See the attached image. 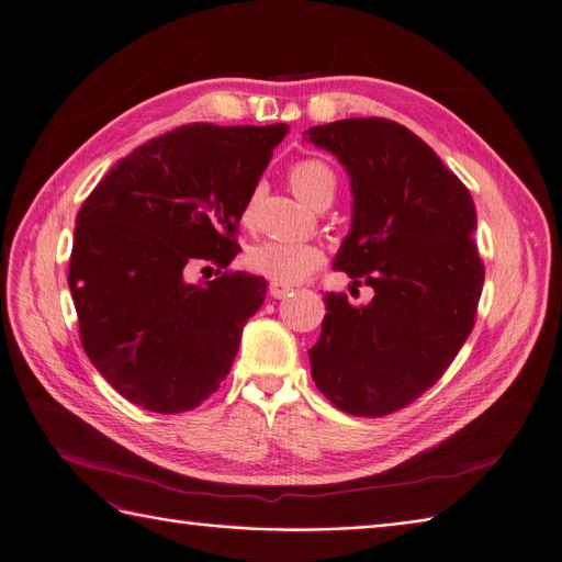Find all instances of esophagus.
Returning a JSON list of instances; mask_svg holds the SVG:
<instances>
[{"instance_id":"34e87169","label":"esophagus","mask_w":562,"mask_h":562,"mask_svg":"<svg viewBox=\"0 0 562 562\" xmlns=\"http://www.w3.org/2000/svg\"><path fill=\"white\" fill-rule=\"evenodd\" d=\"M268 292H270V296H273V299H286L289 294L294 292V289L289 286V284H282V282H270Z\"/></svg>"}]
</instances>
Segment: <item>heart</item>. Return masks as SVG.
Returning a JSON list of instances; mask_svg holds the SVG:
<instances>
[{"mask_svg":"<svg viewBox=\"0 0 562 562\" xmlns=\"http://www.w3.org/2000/svg\"><path fill=\"white\" fill-rule=\"evenodd\" d=\"M289 184L307 205L330 203L338 190V178L334 169L322 159H301L289 169ZM261 196V187H255L243 207V222H249L255 215L257 201ZM324 261L322 249L317 245L301 240L270 238L252 245L245 252V266L257 276H263L273 282L296 284L310 278Z\"/></svg>","mask_w":562,"mask_h":562,"instance_id":"obj_1","label":"heart"}]
</instances>
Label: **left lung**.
<instances>
[{
  "label": "left lung",
  "instance_id": "left-lung-1",
  "mask_svg": "<svg viewBox=\"0 0 562 562\" xmlns=\"http://www.w3.org/2000/svg\"><path fill=\"white\" fill-rule=\"evenodd\" d=\"M349 173L351 228L334 266L375 289L368 305L326 294L313 380L338 409L384 417L438 382L468 340L484 263L468 187L432 148L386 117L310 127Z\"/></svg>",
  "mask_w": 562,
  "mask_h": 562
}]
</instances>
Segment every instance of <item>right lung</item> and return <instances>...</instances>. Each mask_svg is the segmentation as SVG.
Here are the masks:
<instances>
[{"label": "right lung", "mask_w": 562, "mask_h": 562, "mask_svg": "<svg viewBox=\"0 0 562 562\" xmlns=\"http://www.w3.org/2000/svg\"><path fill=\"white\" fill-rule=\"evenodd\" d=\"M286 132L184 124L120 159L80 205L69 261L80 342L130 403L194 409L232 370L266 280L228 263L245 201ZM207 260L225 273L187 283Z\"/></svg>", "instance_id": "add662e5"}]
</instances>
